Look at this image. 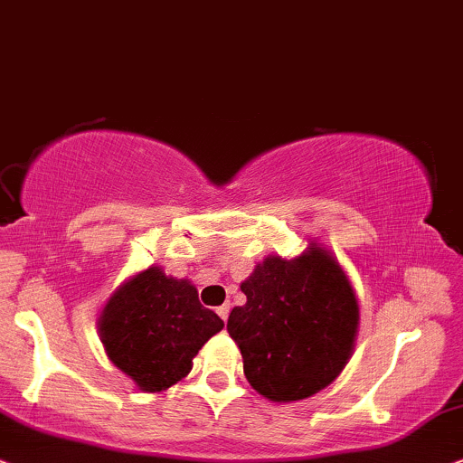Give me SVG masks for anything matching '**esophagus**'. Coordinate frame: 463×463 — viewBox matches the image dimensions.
Masks as SVG:
<instances>
[{
	"label": "esophagus",
	"instance_id": "1",
	"mask_svg": "<svg viewBox=\"0 0 463 463\" xmlns=\"http://www.w3.org/2000/svg\"><path fill=\"white\" fill-rule=\"evenodd\" d=\"M215 311H218V316L226 322V319H228V313H231V305H228V303H226V305H222V307H218V309H215Z\"/></svg>",
	"mask_w": 463,
	"mask_h": 463
}]
</instances>
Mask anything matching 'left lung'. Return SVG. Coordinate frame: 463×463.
Here are the masks:
<instances>
[{
    "label": "left lung",
    "instance_id": "1",
    "mask_svg": "<svg viewBox=\"0 0 463 463\" xmlns=\"http://www.w3.org/2000/svg\"><path fill=\"white\" fill-rule=\"evenodd\" d=\"M248 303L226 330L243 355L250 385L270 402H296L328 387L347 366L360 305L341 262L322 243L303 254H270L241 281Z\"/></svg>",
    "mask_w": 463,
    "mask_h": 463
}]
</instances>
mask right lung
I'll list each match as a JSON object with an SVG mask.
<instances>
[{
    "label": "right lung",
    "mask_w": 463,
    "mask_h": 463,
    "mask_svg": "<svg viewBox=\"0 0 463 463\" xmlns=\"http://www.w3.org/2000/svg\"><path fill=\"white\" fill-rule=\"evenodd\" d=\"M222 328L224 322L199 303L193 281L156 264L122 281L97 319L109 362L146 393L186 377L199 349Z\"/></svg>",
    "instance_id": "right-lung-1"
}]
</instances>
